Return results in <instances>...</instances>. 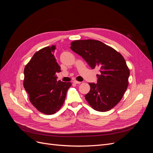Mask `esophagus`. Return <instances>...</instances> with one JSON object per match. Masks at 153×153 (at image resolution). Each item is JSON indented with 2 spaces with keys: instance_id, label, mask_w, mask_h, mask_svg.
Wrapping results in <instances>:
<instances>
[{
  "instance_id": "obj_1",
  "label": "esophagus",
  "mask_w": 153,
  "mask_h": 153,
  "mask_svg": "<svg viewBox=\"0 0 153 153\" xmlns=\"http://www.w3.org/2000/svg\"><path fill=\"white\" fill-rule=\"evenodd\" d=\"M73 83H74V84H80L81 82H78L77 80H73Z\"/></svg>"
}]
</instances>
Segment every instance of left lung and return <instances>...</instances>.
Here are the masks:
<instances>
[{
	"label": "left lung",
	"instance_id": "8db88e82",
	"mask_svg": "<svg viewBox=\"0 0 153 153\" xmlns=\"http://www.w3.org/2000/svg\"><path fill=\"white\" fill-rule=\"evenodd\" d=\"M71 49L84 59L92 69H99L97 84L89 83L91 90L85 98L91 107L99 112L113 108L128 85L129 70L122 55L98 40H76Z\"/></svg>",
	"mask_w": 153,
	"mask_h": 153
}]
</instances>
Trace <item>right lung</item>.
Segmentation results:
<instances>
[{
	"label": "right lung",
	"instance_id": "right-lung-1",
	"mask_svg": "<svg viewBox=\"0 0 153 153\" xmlns=\"http://www.w3.org/2000/svg\"><path fill=\"white\" fill-rule=\"evenodd\" d=\"M55 46L36 52L24 69V87L34 107L45 114L56 113L62 106L71 82L57 81L61 67L53 53Z\"/></svg>",
	"mask_w": 153,
	"mask_h": 153
}]
</instances>
